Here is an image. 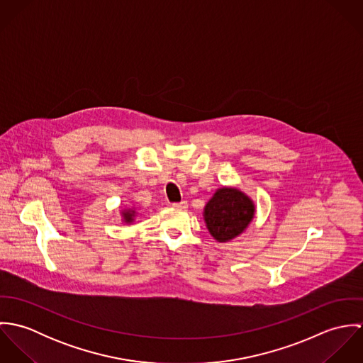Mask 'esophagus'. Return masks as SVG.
<instances>
[{"label": "esophagus", "mask_w": 363, "mask_h": 363, "mask_svg": "<svg viewBox=\"0 0 363 363\" xmlns=\"http://www.w3.org/2000/svg\"><path fill=\"white\" fill-rule=\"evenodd\" d=\"M172 207L176 209H186L187 208V201H182V203H173Z\"/></svg>", "instance_id": "34e87169"}]
</instances>
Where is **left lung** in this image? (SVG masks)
I'll use <instances>...</instances> for the list:
<instances>
[{
  "instance_id": "left-lung-1",
  "label": "left lung",
  "mask_w": 363,
  "mask_h": 363,
  "mask_svg": "<svg viewBox=\"0 0 363 363\" xmlns=\"http://www.w3.org/2000/svg\"><path fill=\"white\" fill-rule=\"evenodd\" d=\"M255 213L256 207L249 196L236 187H222L204 207V220L211 236L226 243L247 229Z\"/></svg>"
}]
</instances>
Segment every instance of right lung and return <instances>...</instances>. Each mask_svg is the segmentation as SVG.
Here are the masks:
<instances>
[{
  "label": "right lung",
  "mask_w": 363,
  "mask_h": 363,
  "mask_svg": "<svg viewBox=\"0 0 363 363\" xmlns=\"http://www.w3.org/2000/svg\"><path fill=\"white\" fill-rule=\"evenodd\" d=\"M137 215V212L133 209V208H124V209H121V216H123V222H125V223H131V222H134V216Z\"/></svg>",
  "instance_id": "obj_1"
}]
</instances>
